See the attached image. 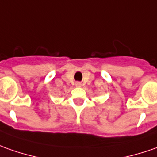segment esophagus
<instances>
[{
	"mask_svg": "<svg viewBox=\"0 0 157 157\" xmlns=\"http://www.w3.org/2000/svg\"><path fill=\"white\" fill-rule=\"evenodd\" d=\"M75 86H76V87H81V86H82V83H81V82H76V83H75Z\"/></svg>",
	"mask_w": 157,
	"mask_h": 157,
	"instance_id": "esophagus-1",
	"label": "esophagus"
}]
</instances>
